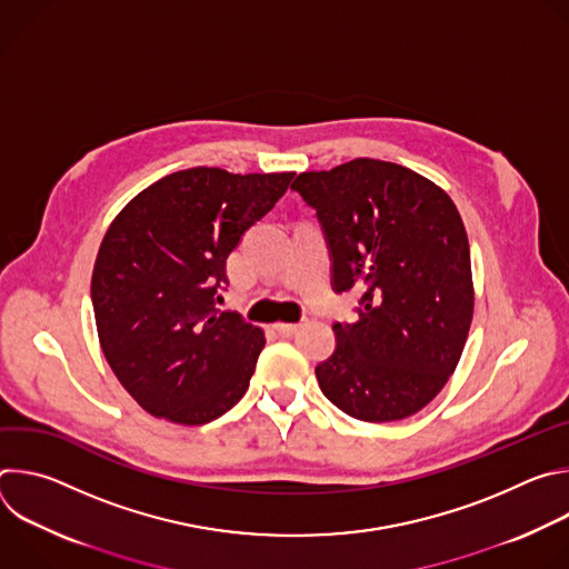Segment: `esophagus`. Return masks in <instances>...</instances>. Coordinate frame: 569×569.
<instances>
[{
  "mask_svg": "<svg viewBox=\"0 0 569 569\" xmlns=\"http://www.w3.org/2000/svg\"><path fill=\"white\" fill-rule=\"evenodd\" d=\"M299 329H301V323H286V321L274 323V331H277L279 336H283V338H292Z\"/></svg>",
  "mask_w": 569,
  "mask_h": 569,
  "instance_id": "obj_1",
  "label": "esophagus"
}]
</instances>
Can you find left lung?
<instances>
[{"instance_id": "left-lung-1", "label": "left lung", "mask_w": 569, "mask_h": 569, "mask_svg": "<svg viewBox=\"0 0 569 569\" xmlns=\"http://www.w3.org/2000/svg\"><path fill=\"white\" fill-rule=\"evenodd\" d=\"M290 189L317 211L333 290L360 292L358 319L336 323V351L315 367L323 396L369 423L417 415L452 376L472 321L455 202L428 178L369 157L299 173Z\"/></svg>"}]
</instances>
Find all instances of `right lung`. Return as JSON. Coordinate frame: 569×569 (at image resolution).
Returning <instances> with one entry per match:
<instances>
[{"label":"right lung","instance_id":"add662e5","mask_svg":"<svg viewBox=\"0 0 569 569\" xmlns=\"http://www.w3.org/2000/svg\"><path fill=\"white\" fill-rule=\"evenodd\" d=\"M292 178L178 171L134 196L108 227L92 272L99 342L148 415L202 426L248 391L266 336L218 310L227 257Z\"/></svg>","mask_w":569,"mask_h":569}]
</instances>
